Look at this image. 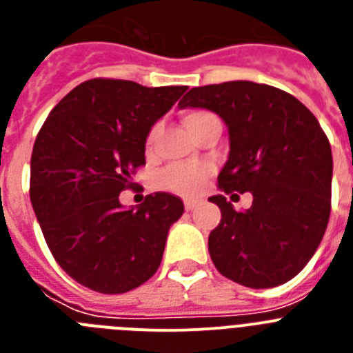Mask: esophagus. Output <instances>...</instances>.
<instances>
[{"mask_svg": "<svg viewBox=\"0 0 353 353\" xmlns=\"http://www.w3.org/2000/svg\"><path fill=\"white\" fill-rule=\"evenodd\" d=\"M183 205H185V210H194V208L199 205V201L198 199H185Z\"/></svg>", "mask_w": 353, "mask_h": 353, "instance_id": "obj_1", "label": "esophagus"}]
</instances>
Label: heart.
Returning <instances> with one entry per match:
<instances>
[{
    "label": "heart",
    "mask_w": 353,
    "mask_h": 353,
    "mask_svg": "<svg viewBox=\"0 0 353 353\" xmlns=\"http://www.w3.org/2000/svg\"><path fill=\"white\" fill-rule=\"evenodd\" d=\"M214 121H219V118L215 117L214 113H210V111H201V109L189 111V113L183 114V123H185L187 130L192 134V138L199 130L205 129L208 123H214ZM155 138H157V129H152L148 134V139H146V148H154ZM207 173L208 170L203 166H174L164 173L162 182H164L168 189L174 192L194 194L201 187V183H203Z\"/></svg>",
    "instance_id": "heart-1"
}]
</instances>
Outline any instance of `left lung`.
<instances>
[{
	"mask_svg": "<svg viewBox=\"0 0 353 353\" xmlns=\"http://www.w3.org/2000/svg\"><path fill=\"white\" fill-rule=\"evenodd\" d=\"M180 108H203L228 127L230 154L219 173L226 194L251 192L236 212L223 194L208 201L221 223L208 235L215 269L248 288H274L297 276L325 233L332 152L310 109L290 93L252 81H228L185 93Z\"/></svg>",
	"mask_w": 353,
	"mask_h": 353,
	"instance_id": "obj_1",
	"label": "left lung"
}]
</instances>
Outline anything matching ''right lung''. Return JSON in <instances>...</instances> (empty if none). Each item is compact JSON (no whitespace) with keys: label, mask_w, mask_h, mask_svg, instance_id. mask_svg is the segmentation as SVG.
<instances>
[{"label":"right lung","mask_w":353,"mask_h":353,"mask_svg":"<svg viewBox=\"0 0 353 353\" xmlns=\"http://www.w3.org/2000/svg\"><path fill=\"white\" fill-rule=\"evenodd\" d=\"M185 90L90 79L43 121L31 154V205L54 260L79 285L113 295L157 272L182 199L155 192L125 208L118 196L145 164L155 121Z\"/></svg>","instance_id":"right-lung-1"}]
</instances>
